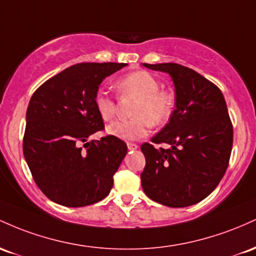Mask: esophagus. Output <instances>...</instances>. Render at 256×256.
Masks as SVG:
<instances>
[{"instance_id": "esophagus-1", "label": "esophagus", "mask_w": 256, "mask_h": 256, "mask_svg": "<svg viewBox=\"0 0 256 256\" xmlns=\"http://www.w3.org/2000/svg\"><path fill=\"white\" fill-rule=\"evenodd\" d=\"M127 146H128V150H130V151H134V150H136V148H138V145H136V144H134V142H128Z\"/></svg>"}]
</instances>
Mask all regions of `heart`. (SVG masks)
Returning a JSON list of instances; mask_svg holds the SVG:
<instances>
[{"label":"heart","mask_w":256,"mask_h":256,"mask_svg":"<svg viewBox=\"0 0 256 256\" xmlns=\"http://www.w3.org/2000/svg\"><path fill=\"white\" fill-rule=\"evenodd\" d=\"M122 96L138 98L132 120H114L108 127V133L118 139L132 142L148 136L150 126L166 124L174 110V96L172 92L160 90L158 80L148 71H134L116 83ZM96 112L104 120H112L117 106L112 96L99 90L94 96Z\"/></svg>","instance_id":"1"}]
</instances>
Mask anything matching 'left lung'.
<instances>
[{"label":"left lung","instance_id":"obj_1","mask_svg":"<svg viewBox=\"0 0 256 256\" xmlns=\"http://www.w3.org/2000/svg\"><path fill=\"white\" fill-rule=\"evenodd\" d=\"M169 74L175 87V110L151 139L144 142L146 166L140 175L146 196L172 208L204 200L219 185L231 156L234 128L222 93L214 83L186 66L144 64Z\"/></svg>","mask_w":256,"mask_h":256}]
</instances>
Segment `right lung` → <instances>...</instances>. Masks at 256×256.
<instances>
[{
  "mask_svg": "<svg viewBox=\"0 0 256 256\" xmlns=\"http://www.w3.org/2000/svg\"><path fill=\"white\" fill-rule=\"evenodd\" d=\"M124 66L123 62L72 65L40 86L31 96L22 140L24 157L40 190L60 206L93 204L112 188L127 145L112 136L92 142L88 138L104 129L94 106L100 83Z\"/></svg>",
  "mask_w": 256,
  "mask_h": 256,
  "instance_id": "1",
  "label": "right lung"
}]
</instances>
